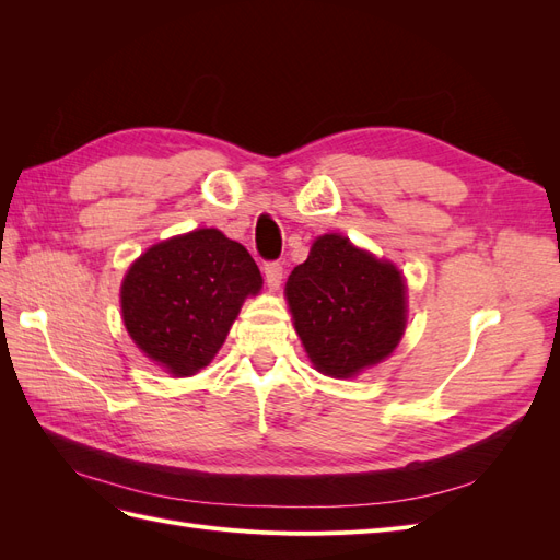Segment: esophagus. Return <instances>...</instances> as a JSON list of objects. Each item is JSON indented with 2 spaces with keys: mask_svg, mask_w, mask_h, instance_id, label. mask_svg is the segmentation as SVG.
Segmentation results:
<instances>
[{
  "mask_svg": "<svg viewBox=\"0 0 560 560\" xmlns=\"http://www.w3.org/2000/svg\"><path fill=\"white\" fill-rule=\"evenodd\" d=\"M261 268H264V278H266L270 290H278L280 280H282V264L280 261H266Z\"/></svg>",
  "mask_w": 560,
  "mask_h": 560,
  "instance_id": "1",
  "label": "esophagus"
}]
</instances>
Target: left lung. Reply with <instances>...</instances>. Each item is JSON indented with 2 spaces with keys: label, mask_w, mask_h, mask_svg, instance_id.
Here are the masks:
<instances>
[{
  "label": "left lung",
  "mask_w": 560,
  "mask_h": 560,
  "mask_svg": "<svg viewBox=\"0 0 560 560\" xmlns=\"http://www.w3.org/2000/svg\"><path fill=\"white\" fill-rule=\"evenodd\" d=\"M404 290L393 264L329 233L292 270L284 294L317 371L350 378L397 348L406 327Z\"/></svg>",
  "instance_id": "left-lung-1"
}]
</instances>
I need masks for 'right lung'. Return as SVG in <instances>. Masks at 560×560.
<instances>
[{
	"label": "right lung",
	"mask_w": 560,
	"mask_h": 560,
	"mask_svg": "<svg viewBox=\"0 0 560 560\" xmlns=\"http://www.w3.org/2000/svg\"><path fill=\"white\" fill-rule=\"evenodd\" d=\"M261 290L249 252L217 229H198L149 247L121 287L126 329L140 350L191 376L208 366L245 296Z\"/></svg>",
	"instance_id": "add662e5"
}]
</instances>
